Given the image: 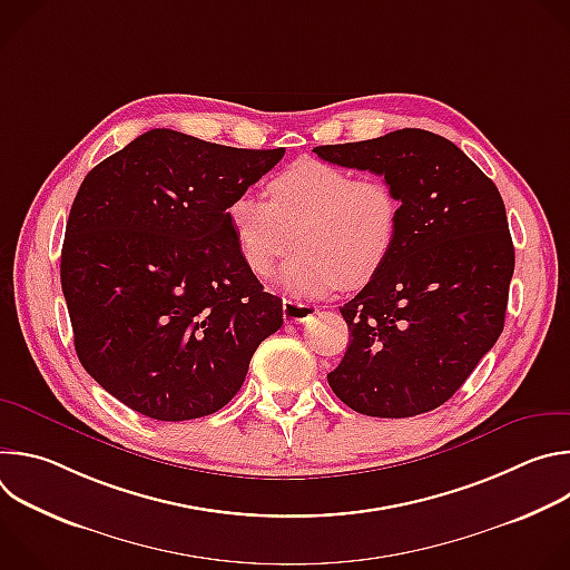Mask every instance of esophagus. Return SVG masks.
<instances>
[{
	"instance_id": "obj_1",
	"label": "esophagus",
	"mask_w": 570,
	"mask_h": 570,
	"mask_svg": "<svg viewBox=\"0 0 570 570\" xmlns=\"http://www.w3.org/2000/svg\"><path fill=\"white\" fill-rule=\"evenodd\" d=\"M315 313V306L299 299H284V320L286 322H304Z\"/></svg>"
}]
</instances>
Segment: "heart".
<instances>
[{
    "label": "heart",
    "instance_id": "heart-1",
    "mask_svg": "<svg viewBox=\"0 0 570 570\" xmlns=\"http://www.w3.org/2000/svg\"><path fill=\"white\" fill-rule=\"evenodd\" d=\"M268 198L243 191L227 220L246 264L266 275L291 248L297 253L277 282L299 295H327L343 284L361 288L392 255L401 198L383 178H361L332 161L304 157L277 171Z\"/></svg>",
    "mask_w": 570,
    "mask_h": 570
}]
</instances>
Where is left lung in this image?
I'll use <instances>...</instances> for the list:
<instances>
[{"label":"left lung","mask_w":570,"mask_h":570,"mask_svg":"<svg viewBox=\"0 0 570 570\" xmlns=\"http://www.w3.org/2000/svg\"><path fill=\"white\" fill-rule=\"evenodd\" d=\"M313 150L383 176L401 198L390 259L341 306L350 345L327 381L361 415L435 411L503 332L514 273L503 198L453 141L429 130Z\"/></svg>","instance_id":"obj_1"}]
</instances>
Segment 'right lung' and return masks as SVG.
Segmentation results:
<instances>
[{
  "label": "right lung",
  "instance_id": "add662e5",
  "mask_svg": "<svg viewBox=\"0 0 570 570\" xmlns=\"http://www.w3.org/2000/svg\"><path fill=\"white\" fill-rule=\"evenodd\" d=\"M284 150L155 128L80 185L60 255L73 347L128 409L159 422L220 411L284 324L227 220L229 200Z\"/></svg>",
  "mask_w": 570,
  "mask_h": 570
}]
</instances>
